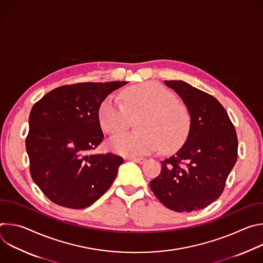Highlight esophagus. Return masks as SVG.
Returning a JSON list of instances; mask_svg holds the SVG:
<instances>
[{"label": "esophagus", "mask_w": 263, "mask_h": 263, "mask_svg": "<svg viewBox=\"0 0 263 263\" xmlns=\"http://www.w3.org/2000/svg\"><path fill=\"white\" fill-rule=\"evenodd\" d=\"M129 160H131V161H134V162H136V163H143L144 161H145V159L144 158H142V157H130V158H128Z\"/></svg>", "instance_id": "34e87169"}]
</instances>
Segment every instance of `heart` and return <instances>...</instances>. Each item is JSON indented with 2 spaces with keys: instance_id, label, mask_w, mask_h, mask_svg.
<instances>
[{
  "instance_id": "b5f03b06",
  "label": "heart",
  "mask_w": 263,
  "mask_h": 263,
  "mask_svg": "<svg viewBox=\"0 0 263 263\" xmlns=\"http://www.w3.org/2000/svg\"><path fill=\"white\" fill-rule=\"evenodd\" d=\"M124 104L114 95L100 105L99 121L111 135L128 130L132 120L138 119L135 133H124L110 140L112 151L124 156L152 153L160 146L163 153L180 148L191 130V115L177 97L164 86L146 82L123 91Z\"/></svg>"
}]
</instances>
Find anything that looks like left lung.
Returning <instances> with one entry per match:
<instances>
[{
	"instance_id": "8db88e82",
	"label": "left lung",
	"mask_w": 263,
	"mask_h": 263,
	"mask_svg": "<svg viewBox=\"0 0 263 263\" xmlns=\"http://www.w3.org/2000/svg\"><path fill=\"white\" fill-rule=\"evenodd\" d=\"M164 83L189 108L191 130L179 151L161 161V172L149 187L174 211L204 209L222 194L237 160L236 131L226 109L211 95L183 81Z\"/></svg>"
}]
</instances>
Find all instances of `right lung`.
Instances as JSON below:
<instances>
[{
    "mask_svg": "<svg viewBox=\"0 0 263 263\" xmlns=\"http://www.w3.org/2000/svg\"><path fill=\"white\" fill-rule=\"evenodd\" d=\"M127 81L59 86L37 101L30 112L26 149L33 181L53 203L82 209L114 183L123 157L89 154L104 139L101 103Z\"/></svg>",
    "mask_w": 263,
    "mask_h": 263,
    "instance_id": "obj_1",
    "label": "right lung"
}]
</instances>
